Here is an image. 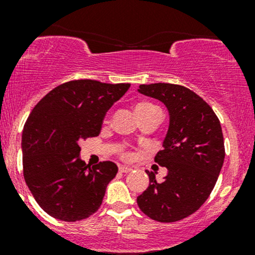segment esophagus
<instances>
[{
    "instance_id": "esophagus-1",
    "label": "esophagus",
    "mask_w": 255,
    "mask_h": 255,
    "mask_svg": "<svg viewBox=\"0 0 255 255\" xmlns=\"http://www.w3.org/2000/svg\"><path fill=\"white\" fill-rule=\"evenodd\" d=\"M119 171L120 172H129V171H131V168H129V166H126V165H120Z\"/></svg>"
}]
</instances>
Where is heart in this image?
Instances as JSON below:
<instances>
[{
	"label": "heart",
	"mask_w": 255,
	"mask_h": 255,
	"mask_svg": "<svg viewBox=\"0 0 255 255\" xmlns=\"http://www.w3.org/2000/svg\"><path fill=\"white\" fill-rule=\"evenodd\" d=\"M154 110H158L156 105H153L152 103H148V102H141V103H137L135 105V113L136 115L139 116V119L144 118V116L147 115V114L152 113V111ZM105 122H108V119L105 120ZM120 156L122 158H125V159H130L131 157H133V153L129 150H127V148H121L120 150Z\"/></svg>",
	"instance_id": "heart-1"
}]
</instances>
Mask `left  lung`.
Returning a JSON list of instances; mask_svg holds the SVG:
<instances>
[{
	"label": "left lung",
	"instance_id": "8db88e82",
	"mask_svg": "<svg viewBox=\"0 0 255 255\" xmlns=\"http://www.w3.org/2000/svg\"><path fill=\"white\" fill-rule=\"evenodd\" d=\"M139 87L140 93L165 104L170 125L154 157L168 175L158 183L153 172L146 171L150 184L137 197V206L153 221H181L200 209L217 182L225 156L221 122L212 108L187 87L164 83Z\"/></svg>",
	"mask_w": 255,
	"mask_h": 255
}]
</instances>
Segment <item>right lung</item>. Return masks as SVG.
I'll list each match as a JSON object with an SVG mask.
<instances>
[{
    "label": "right lung",
    "mask_w": 255,
    "mask_h": 255,
    "mask_svg": "<svg viewBox=\"0 0 255 255\" xmlns=\"http://www.w3.org/2000/svg\"><path fill=\"white\" fill-rule=\"evenodd\" d=\"M129 86L72 80L46 93L31 111L22 130L24 178L51 217L83 221L101 207L118 165L104 160L91 168L79 158V142L99 135L107 111Z\"/></svg>",
    "instance_id": "right-lung-1"
}]
</instances>
